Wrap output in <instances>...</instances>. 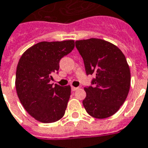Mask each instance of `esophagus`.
I'll return each mask as SVG.
<instances>
[{
  "mask_svg": "<svg viewBox=\"0 0 148 148\" xmlns=\"http://www.w3.org/2000/svg\"><path fill=\"white\" fill-rule=\"evenodd\" d=\"M78 87H74V86H72L71 87V90H72V91H75V90H77Z\"/></svg>",
  "mask_w": 148,
  "mask_h": 148,
  "instance_id": "esophagus-1",
  "label": "esophagus"
}]
</instances>
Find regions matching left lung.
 I'll list each match as a JSON object with an SVG mask.
<instances>
[{"instance_id": "8db88e82", "label": "left lung", "mask_w": 148, "mask_h": 148, "mask_svg": "<svg viewBox=\"0 0 148 148\" xmlns=\"http://www.w3.org/2000/svg\"><path fill=\"white\" fill-rule=\"evenodd\" d=\"M75 45L86 74L96 75L92 86L84 88L85 109L96 119L110 117L123 104L130 90L131 72L124 54L116 45L99 38L76 41Z\"/></svg>"}]
</instances>
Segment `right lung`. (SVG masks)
Returning a JSON list of instances; mask_svg holds the SVG:
<instances>
[{
    "label": "right lung",
    "mask_w": 148,
    "mask_h": 148,
    "mask_svg": "<svg viewBox=\"0 0 148 148\" xmlns=\"http://www.w3.org/2000/svg\"><path fill=\"white\" fill-rule=\"evenodd\" d=\"M74 41L41 42L24 53L16 71V94L24 108L36 120L49 123L63 117L71 86H53L52 73L59 70L62 58L74 49Z\"/></svg>",
    "instance_id": "right-lung-1"
}]
</instances>
